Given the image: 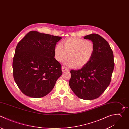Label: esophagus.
I'll list each match as a JSON object with an SVG mask.
<instances>
[{
  "instance_id": "obj_1",
  "label": "esophagus",
  "mask_w": 129,
  "mask_h": 129,
  "mask_svg": "<svg viewBox=\"0 0 129 129\" xmlns=\"http://www.w3.org/2000/svg\"><path fill=\"white\" fill-rule=\"evenodd\" d=\"M69 69L68 68H67V67H66L65 66H62V71L63 72H65V71H69Z\"/></svg>"
}]
</instances>
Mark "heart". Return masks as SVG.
I'll return each instance as SVG.
<instances>
[{
  "label": "heart",
  "instance_id": "heart-1",
  "mask_svg": "<svg viewBox=\"0 0 129 129\" xmlns=\"http://www.w3.org/2000/svg\"><path fill=\"white\" fill-rule=\"evenodd\" d=\"M95 51V45L91 40L78 38H69L57 44L54 52L56 59L59 62L65 59L68 66L81 68L91 59Z\"/></svg>",
  "mask_w": 129,
  "mask_h": 129
}]
</instances>
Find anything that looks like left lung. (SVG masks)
Returning <instances> with one entry per match:
<instances>
[{
    "label": "left lung",
    "mask_w": 129,
    "mask_h": 129,
    "mask_svg": "<svg viewBox=\"0 0 129 129\" xmlns=\"http://www.w3.org/2000/svg\"><path fill=\"white\" fill-rule=\"evenodd\" d=\"M95 45L91 60L81 69L71 70L69 85L77 96L85 100L99 97L109 86L113 71V54L108 43L97 34L84 37Z\"/></svg>",
    "instance_id": "left-lung-1"
}]
</instances>
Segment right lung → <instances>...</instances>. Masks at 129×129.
<instances>
[{
  "label": "right lung",
  "mask_w": 129,
  "mask_h": 129,
  "mask_svg": "<svg viewBox=\"0 0 129 129\" xmlns=\"http://www.w3.org/2000/svg\"><path fill=\"white\" fill-rule=\"evenodd\" d=\"M62 38L36 31L29 32L18 44L13 58L15 82L25 95L33 98L47 95L62 75L54 49Z\"/></svg>",
  "instance_id": "add662e5"
}]
</instances>
